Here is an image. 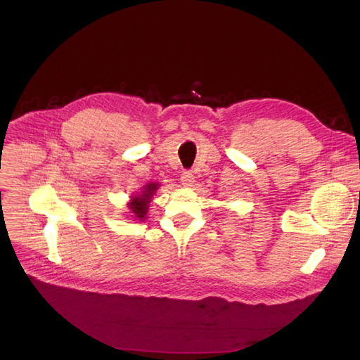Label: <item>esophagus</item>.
I'll use <instances>...</instances> for the list:
<instances>
[{
	"mask_svg": "<svg viewBox=\"0 0 360 360\" xmlns=\"http://www.w3.org/2000/svg\"><path fill=\"white\" fill-rule=\"evenodd\" d=\"M181 184L184 186H193L194 184V175L193 172H190V170H185V172H182L181 175Z\"/></svg>",
	"mask_w": 360,
	"mask_h": 360,
	"instance_id": "1",
	"label": "esophagus"
}]
</instances>
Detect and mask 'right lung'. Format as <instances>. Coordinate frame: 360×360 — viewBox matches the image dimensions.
<instances>
[{"mask_svg":"<svg viewBox=\"0 0 360 360\" xmlns=\"http://www.w3.org/2000/svg\"><path fill=\"white\" fill-rule=\"evenodd\" d=\"M158 188H159V184H148L143 188L140 194L132 197L131 201L128 202L129 213H132V216L143 221V219H146V214L148 212V202L151 201V198H153V194L156 193Z\"/></svg>","mask_w":360,"mask_h":360,"instance_id":"1","label":"right lung"}]
</instances>
